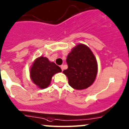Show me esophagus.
Listing matches in <instances>:
<instances>
[{
	"label": "esophagus",
	"instance_id": "obj_1",
	"mask_svg": "<svg viewBox=\"0 0 129 129\" xmlns=\"http://www.w3.org/2000/svg\"><path fill=\"white\" fill-rule=\"evenodd\" d=\"M60 68H61V71H63L64 70V65H61Z\"/></svg>",
	"mask_w": 129,
	"mask_h": 129
}]
</instances>
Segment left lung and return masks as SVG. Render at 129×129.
<instances>
[{"label": "left lung", "instance_id": "left-lung-1", "mask_svg": "<svg viewBox=\"0 0 129 129\" xmlns=\"http://www.w3.org/2000/svg\"><path fill=\"white\" fill-rule=\"evenodd\" d=\"M68 68L63 73L67 76L70 85L76 90L88 88L97 74L98 65L93 53L87 45L78 44L66 58Z\"/></svg>", "mask_w": 129, "mask_h": 129}]
</instances>
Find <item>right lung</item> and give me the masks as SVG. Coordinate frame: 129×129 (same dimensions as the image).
I'll return each instance as SVG.
<instances>
[{"instance_id": "1", "label": "right lung", "mask_w": 129, "mask_h": 129, "mask_svg": "<svg viewBox=\"0 0 129 129\" xmlns=\"http://www.w3.org/2000/svg\"><path fill=\"white\" fill-rule=\"evenodd\" d=\"M61 70L53 62H50L47 58L41 56L37 58L30 70L31 79L34 84L40 88H47L50 84L52 77Z\"/></svg>"}]
</instances>
